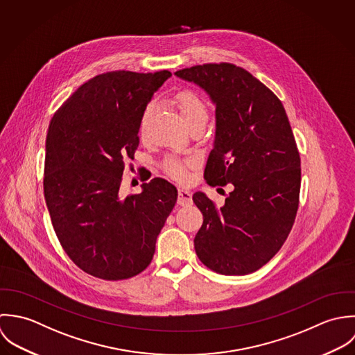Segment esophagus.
Segmentation results:
<instances>
[{
  "label": "esophagus",
  "mask_w": 355,
  "mask_h": 355,
  "mask_svg": "<svg viewBox=\"0 0 355 355\" xmlns=\"http://www.w3.org/2000/svg\"><path fill=\"white\" fill-rule=\"evenodd\" d=\"M177 202L180 206H189L192 203V193L188 189H180Z\"/></svg>",
  "instance_id": "obj_1"
}]
</instances>
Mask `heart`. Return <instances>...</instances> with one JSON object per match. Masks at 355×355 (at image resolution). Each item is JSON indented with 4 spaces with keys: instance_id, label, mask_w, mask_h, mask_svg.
<instances>
[{
    "instance_id": "obj_1",
    "label": "heart",
    "mask_w": 355,
    "mask_h": 355,
    "mask_svg": "<svg viewBox=\"0 0 355 355\" xmlns=\"http://www.w3.org/2000/svg\"><path fill=\"white\" fill-rule=\"evenodd\" d=\"M174 103H175L188 129H192L196 126L205 128V125L209 121L210 112H209V105L202 96H199L198 93L191 92V90H182L175 94ZM153 110H155L153 104H148L142 110L140 123H139V130H140L141 136L146 133ZM195 164H196V160L192 157H184V159L168 157L164 162L163 167H164V171L171 178L184 182L188 180V170L192 168Z\"/></svg>"
}]
</instances>
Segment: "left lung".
<instances>
[{
	"label": "left lung",
	"mask_w": 355,
	"mask_h": 355,
	"mask_svg": "<svg viewBox=\"0 0 355 355\" xmlns=\"http://www.w3.org/2000/svg\"><path fill=\"white\" fill-rule=\"evenodd\" d=\"M199 85L215 104V141L205 180L232 185L222 207L196 192L203 214L195 237L199 259L225 276L250 275L283 247L299 207L300 156L279 97L230 63L175 72Z\"/></svg>",
	"instance_id": "1"
}]
</instances>
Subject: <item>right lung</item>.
I'll return each mask as SVG.
<instances>
[{
  "instance_id": "right-lung-1",
  "label": "right lung",
  "mask_w": 355,
  "mask_h": 355,
  "mask_svg": "<svg viewBox=\"0 0 355 355\" xmlns=\"http://www.w3.org/2000/svg\"><path fill=\"white\" fill-rule=\"evenodd\" d=\"M171 72L111 71L79 86L55 112L48 136L44 193L56 236L72 262L97 279L137 276L177 203L163 178L119 198L125 160L135 159L142 110Z\"/></svg>"
}]
</instances>
